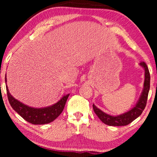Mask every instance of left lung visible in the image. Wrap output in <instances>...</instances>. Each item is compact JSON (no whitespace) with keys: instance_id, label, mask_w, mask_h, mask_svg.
<instances>
[{"instance_id":"obj_1","label":"left lung","mask_w":157,"mask_h":157,"mask_svg":"<svg viewBox=\"0 0 157 157\" xmlns=\"http://www.w3.org/2000/svg\"><path fill=\"white\" fill-rule=\"evenodd\" d=\"M140 66L144 68V89L141 95L139 98L138 102L136 103V106L134 108L131 109L127 112L122 113L119 116H111L104 113V111L98 109L95 105L93 104V109L94 112L99 119L103 123L109 126H126L138 118L143 111L144 110L146 105H147L148 94H149V89H150V74L149 68H148L147 64L145 62H141Z\"/></svg>"}]
</instances>
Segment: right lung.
I'll list each match as a JSON object with an SVG mask.
<instances>
[{
	"label": "right lung",
	"mask_w": 157,
	"mask_h": 157,
	"mask_svg": "<svg viewBox=\"0 0 157 157\" xmlns=\"http://www.w3.org/2000/svg\"><path fill=\"white\" fill-rule=\"evenodd\" d=\"M5 80L6 83V76ZM6 91L8 101L12 108L25 121L32 124H46L54 121L63 111L66 101L69 96V94L64 95L59 101L52 106L37 109L26 106L13 97L9 93L7 84Z\"/></svg>",
	"instance_id": "right-lung-1"
}]
</instances>
